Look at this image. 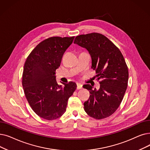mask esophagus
I'll return each mask as SVG.
<instances>
[{
    "label": "esophagus",
    "mask_w": 150,
    "mask_h": 150,
    "mask_svg": "<svg viewBox=\"0 0 150 150\" xmlns=\"http://www.w3.org/2000/svg\"><path fill=\"white\" fill-rule=\"evenodd\" d=\"M76 89H80L83 88V85L80 83H76Z\"/></svg>",
    "instance_id": "obj_1"
}]
</instances>
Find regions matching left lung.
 <instances>
[{
    "label": "left lung",
    "mask_w": 150,
    "mask_h": 150,
    "mask_svg": "<svg viewBox=\"0 0 150 150\" xmlns=\"http://www.w3.org/2000/svg\"><path fill=\"white\" fill-rule=\"evenodd\" d=\"M74 43L88 51L91 67L100 80L98 90L89 84L83 85L91 94L84 103V111L96 120L107 118L119 107L127 87L129 72L125 58L118 48L101 34L78 35Z\"/></svg>",
    "instance_id": "1"
}]
</instances>
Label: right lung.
<instances>
[{"mask_svg": "<svg viewBox=\"0 0 150 150\" xmlns=\"http://www.w3.org/2000/svg\"><path fill=\"white\" fill-rule=\"evenodd\" d=\"M74 37H50L38 44L25 62L22 80L24 94L33 111L43 119L61 117L76 88L73 81L59 85L55 76L64 52Z\"/></svg>", "mask_w": 150, "mask_h": 150, "instance_id": "add662e5", "label": "right lung"}]
</instances>
